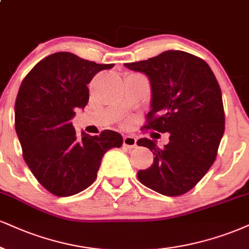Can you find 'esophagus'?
<instances>
[{"instance_id":"34e87169","label":"esophagus","mask_w":249,"mask_h":249,"mask_svg":"<svg viewBox=\"0 0 249 249\" xmlns=\"http://www.w3.org/2000/svg\"><path fill=\"white\" fill-rule=\"evenodd\" d=\"M136 142L137 141L134 136H129V135H127V136L124 137V145L129 149L135 148V146H136Z\"/></svg>"}]
</instances>
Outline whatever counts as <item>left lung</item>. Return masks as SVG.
<instances>
[{"label": "left lung", "mask_w": 249, "mask_h": 249, "mask_svg": "<svg viewBox=\"0 0 249 249\" xmlns=\"http://www.w3.org/2000/svg\"><path fill=\"white\" fill-rule=\"evenodd\" d=\"M124 67L150 81L151 109L145 128L170 134L164 148L156 140L137 141L155 156L151 167L137 173L139 180L161 195L185 194L209 171L224 135L218 82L205 61L182 51L162 52Z\"/></svg>", "instance_id": "1"}]
</instances>
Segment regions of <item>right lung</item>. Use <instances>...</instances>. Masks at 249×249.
<instances>
[{
	"label": "right lung",
	"mask_w": 249,
	"mask_h": 249,
	"mask_svg": "<svg viewBox=\"0 0 249 249\" xmlns=\"http://www.w3.org/2000/svg\"><path fill=\"white\" fill-rule=\"evenodd\" d=\"M99 64L59 52L42 59L21 82L15 104V128L24 160L36 179L56 196H71L96 180L106 151L124 139L113 130L77 136L71 119L89 101L88 84Z\"/></svg>",
	"instance_id": "1"
}]
</instances>
